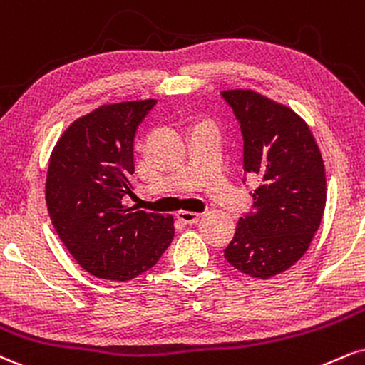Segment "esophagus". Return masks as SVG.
Wrapping results in <instances>:
<instances>
[{
    "mask_svg": "<svg viewBox=\"0 0 365 365\" xmlns=\"http://www.w3.org/2000/svg\"><path fill=\"white\" fill-rule=\"evenodd\" d=\"M200 212H192V210H178L177 212V217L182 222H185V225H195L200 219Z\"/></svg>",
    "mask_w": 365,
    "mask_h": 365,
    "instance_id": "1",
    "label": "esophagus"
}]
</instances>
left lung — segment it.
<instances>
[{
  "mask_svg": "<svg viewBox=\"0 0 365 365\" xmlns=\"http://www.w3.org/2000/svg\"><path fill=\"white\" fill-rule=\"evenodd\" d=\"M243 134V168L260 180L253 210L225 250L230 265L257 279L291 269L309 248L327 204L318 144L296 112L253 90H226Z\"/></svg>",
  "mask_w": 365,
  "mask_h": 365,
  "instance_id": "obj_1",
  "label": "left lung"
}]
</instances>
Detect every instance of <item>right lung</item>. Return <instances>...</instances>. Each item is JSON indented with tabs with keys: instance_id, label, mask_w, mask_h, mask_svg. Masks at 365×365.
Masks as SVG:
<instances>
[{
	"instance_id": "right-lung-1",
	"label": "right lung",
	"mask_w": 365,
	"mask_h": 365,
	"mask_svg": "<svg viewBox=\"0 0 365 365\" xmlns=\"http://www.w3.org/2000/svg\"><path fill=\"white\" fill-rule=\"evenodd\" d=\"M156 100L102 105L74 120L51 155L46 202L52 226L88 274L127 280L156 265L175 236L173 216L124 200L133 195L134 138Z\"/></svg>"
}]
</instances>
